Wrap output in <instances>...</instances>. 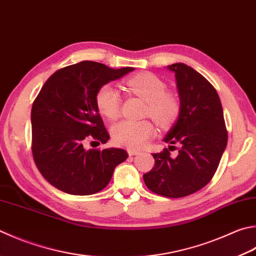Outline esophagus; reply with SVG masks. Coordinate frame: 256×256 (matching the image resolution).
Masks as SVG:
<instances>
[{"instance_id": "1", "label": "esophagus", "mask_w": 256, "mask_h": 256, "mask_svg": "<svg viewBox=\"0 0 256 256\" xmlns=\"http://www.w3.org/2000/svg\"><path fill=\"white\" fill-rule=\"evenodd\" d=\"M127 152H128V155H129V156H134V155H138V154L140 152H139V150H136V149H132V148H129Z\"/></svg>"}]
</instances>
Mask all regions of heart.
Returning <instances> with one entry per match:
<instances>
[{"mask_svg":"<svg viewBox=\"0 0 256 256\" xmlns=\"http://www.w3.org/2000/svg\"><path fill=\"white\" fill-rule=\"evenodd\" d=\"M129 90L147 102L146 112L158 124L172 122L180 112V104L172 94L166 92V84L152 74H140L127 81ZM99 112L108 119H116L120 112L122 97L112 84L101 86L96 94ZM155 134V128L149 120H122L112 128V140L116 144L127 148H140Z\"/></svg>","mask_w":256,"mask_h":256,"instance_id":"heart-1","label":"heart"}]
</instances>
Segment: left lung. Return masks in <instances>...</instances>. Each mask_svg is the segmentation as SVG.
Wrapping results in <instances>:
<instances>
[{"mask_svg":"<svg viewBox=\"0 0 256 256\" xmlns=\"http://www.w3.org/2000/svg\"><path fill=\"white\" fill-rule=\"evenodd\" d=\"M167 69L175 72L180 114L164 138L170 146L152 154L155 166L144 174V182L157 195L180 198L202 190L213 178L228 144V130L214 86L184 64ZM174 144L180 147L177 156L170 154Z\"/></svg>","mask_w":256,"mask_h":256,"instance_id":"1","label":"left lung"}]
</instances>
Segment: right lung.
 <instances>
[{
	"label": "right lung",
	"instance_id": "obj_1",
	"mask_svg": "<svg viewBox=\"0 0 256 256\" xmlns=\"http://www.w3.org/2000/svg\"><path fill=\"white\" fill-rule=\"evenodd\" d=\"M134 70L82 61L56 71L43 84L31 110L32 154L38 170L52 186L71 195L96 194L126 160L124 149L86 150L84 144L89 138L108 142L96 94L101 86Z\"/></svg>",
	"mask_w": 256,
	"mask_h": 256
}]
</instances>
